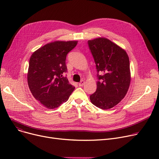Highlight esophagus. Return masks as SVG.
<instances>
[{"label":"esophagus","mask_w":159,"mask_h":159,"mask_svg":"<svg viewBox=\"0 0 159 159\" xmlns=\"http://www.w3.org/2000/svg\"><path fill=\"white\" fill-rule=\"evenodd\" d=\"M85 84V82H84V80H81L79 83V86H84V84Z\"/></svg>","instance_id":"1"}]
</instances>
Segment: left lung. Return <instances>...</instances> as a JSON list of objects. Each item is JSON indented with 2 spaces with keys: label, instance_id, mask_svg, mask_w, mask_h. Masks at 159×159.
<instances>
[{
  "label": "left lung",
  "instance_id": "left-lung-1",
  "mask_svg": "<svg viewBox=\"0 0 159 159\" xmlns=\"http://www.w3.org/2000/svg\"><path fill=\"white\" fill-rule=\"evenodd\" d=\"M88 46L96 64L97 90L90 101L102 110L118 104L126 96L131 81L129 60L124 49L106 38L88 40ZM102 72L100 75L98 73Z\"/></svg>",
  "mask_w": 159,
  "mask_h": 159
}]
</instances>
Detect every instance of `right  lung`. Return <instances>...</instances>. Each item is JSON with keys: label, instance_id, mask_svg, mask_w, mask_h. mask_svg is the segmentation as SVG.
Returning a JSON list of instances; mask_svg holds the SVG:
<instances>
[{"label": "right lung", "instance_id": "right-lung-1", "mask_svg": "<svg viewBox=\"0 0 159 159\" xmlns=\"http://www.w3.org/2000/svg\"><path fill=\"white\" fill-rule=\"evenodd\" d=\"M78 41H55L31 55L28 71V86L33 96L48 109H55L68 101L75 87L66 77V55Z\"/></svg>", "mask_w": 159, "mask_h": 159}]
</instances>
